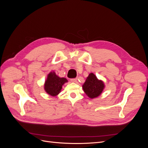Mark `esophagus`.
Segmentation results:
<instances>
[{
  "mask_svg": "<svg viewBox=\"0 0 148 148\" xmlns=\"http://www.w3.org/2000/svg\"><path fill=\"white\" fill-rule=\"evenodd\" d=\"M77 80H78L77 78H71V79H70V81H71V82L76 83V82H77Z\"/></svg>",
  "mask_w": 148,
  "mask_h": 148,
  "instance_id": "1",
  "label": "esophagus"
}]
</instances>
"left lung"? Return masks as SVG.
<instances>
[{"label": "left lung", "instance_id": "8db88e82", "mask_svg": "<svg viewBox=\"0 0 148 148\" xmlns=\"http://www.w3.org/2000/svg\"><path fill=\"white\" fill-rule=\"evenodd\" d=\"M104 84L101 80H99L92 73L89 75L86 82L83 85V89L86 95L92 99L99 96L103 91Z\"/></svg>", "mask_w": 148, "mask_h": 148}]
</instances>
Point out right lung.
<instances>
[{
  "mask_svg": "<svg viewBox=\"0 0 148 148\" xmlns=\"http://www.w3.org/2000/svg\"><path fill=\"white\" fill-rule=\"evenodd\" d=\"M66 82H67L66 78H60L55 72H51L48 75L44 84V89L49 95L55 96L60 92L62 85Z\"/></svg>",
  "mask_w": 148,
  "mask_h": 148,
  "instance_id": "1",
  "label": "right lung"
}]
</instances>
